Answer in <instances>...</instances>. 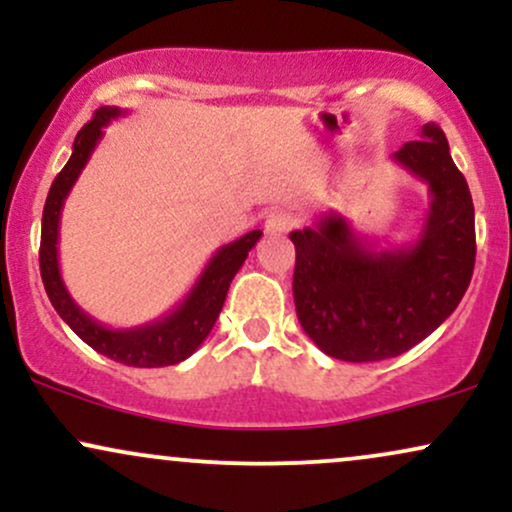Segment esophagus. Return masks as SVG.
I'll return each instance as SVG.
<instances>
[{
  "label": "esophagus",
  "instance_id": "obj_1",
  "mask_svg": "<svg viewBox=\"0 0 512 512\" xmlns=\"http://www.w3.org/2000/svg\"><path fill=\"white\" fill-rule=\"evenodd\" d=\"M293 226V219L291 214H286V211H269L267 219H264V228H267V233H272V236H281V233H286L289 228Z\"/></svg>",
  "mask_w": 512,
  "mask_h": 512
}]
</instances>
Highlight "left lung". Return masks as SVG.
Returning <instances> with one entry per match:
<instances>
[{
  "label": "left lung",
  "instance_id": "1",
  "mask_svg": "<svg viewBox=\"0 0 512 512\" xmlns=\"http://www.w3.org/2000/svg\"><path fill=\"white\" fill-rule=\"evenodd\" d=\"M431 195L414 243L375 250L342 214L293 231V301L303 332L339 361L395 358L438 330L462 301L474 272V204L438 125L392 154Z\"/></svg>",
  "mask_w": 512,
  "mask_h": 512
}]
</instances>
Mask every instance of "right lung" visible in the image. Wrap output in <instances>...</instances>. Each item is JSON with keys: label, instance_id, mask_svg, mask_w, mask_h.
<instances>
[{"label": "right lung", "instance_id": "1", "mask_svg": "<svg viewBox=\"0 0 512 512\" xmlns=\"http://www.w3.org/2000/svg\"><path fill=\"white\" fill-rule=\"evenodd\" d=\"M120 115H125V110L113 108V105L96 110L93 120L86 122L81 132L76 134L72 156L52 182L43 209V231H40V276H43L45 291H48L57 315L72 327L76 337L84 339L98 354L134 368L175 366V363L195 354L199 344L214 330L216 317H219L223 301H226L228 286H231L238 269L243 267L248 252L262 238V231L245 233L243 238L216 250L204 272L199 274L192 291L182 298V303L149 325L132 327V330H113V327H105L84 313L69 296L60 274V257H57L60 216L64 199H67L76 178L91 158L93 149L101 142L103 127Z\"/></svg>", "mask_w": 512, "mask_h": 512}]
</instances>
